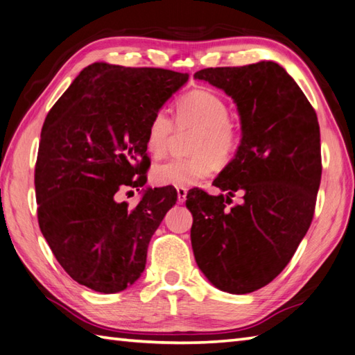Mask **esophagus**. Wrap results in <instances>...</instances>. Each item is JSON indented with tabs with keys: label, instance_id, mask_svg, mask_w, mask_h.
Returning <instances> with one entry per match:
<instances>
[{
	"label": "esophagus",
	"instance_id": "1",
	"mask_svg": "<svg viewBox=\"0 0 355 355\" xmlns=\"http://www.w3.org/2000/svg\"><path fill=\"white\" fill-rule=\"evenodd\" d=\"M186 196H187V189L186 187H177V198H178V202L183 204L186 201Z\"/></svg>",
	"mask_w": 355,
	"mask_h": 355
}]
</instances>
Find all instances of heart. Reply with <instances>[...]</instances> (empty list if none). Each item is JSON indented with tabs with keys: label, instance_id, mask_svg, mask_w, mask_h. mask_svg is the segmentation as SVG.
Instances as JSON below:
<instances>
[{
	"label": "heart",
	"instance_id": "b5f03b06",
	"mask_svg": "<svg viewBox=\"0 0 355 355\" xmlns=\"http://www.w3.org/2000/svg\"><path fill=\"white\" fill-rule=\"evenodd\" d=\"M178 130L195 128L189 151L191 157L174 159L154 166L151 180L160 187L195 186L213 174L218 164L234 157L241 135L230 121V109L220 96L207 89H195L177 104ZM175 133V123L163 110L154 113L148 122L145 145L153 157L166 154Z\"/></svg>",
	"mask_w": 355,
	"mask_h": 355
}]
</instances>
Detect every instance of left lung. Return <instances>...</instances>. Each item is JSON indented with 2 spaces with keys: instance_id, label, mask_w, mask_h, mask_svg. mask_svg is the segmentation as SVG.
<instances>
[{
  "instance_id": "8db88e82",
  "label": "left lung",
  "mask_w": 355,
  "mask_h": 355,
  "mask_svg": "<svg viewBox=\"0 0 355 355\" xmlns=\"http://www.w3.org/2000/svg\"><path fill=\"white\" fill-rule=\"evenodd\" d=\"M233 98L242 139L213 184L187 193L198 268L218 289L243 295L269 284L306 236L322 174L316 112L275 62L195 72ZM236 191L244 202L226 207Z\"/></svg>"
}]
</instances>
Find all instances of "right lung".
Wrapping results in <instances>:
<instances>
[{
  "label": "right lung",
  "instance_id": "1",
  "mask_svg": "<svg viewBox=\"0 0 355 355\" xmlns=\"http://www.w3.org/2000/svg\"><path fill=\"white\" fill-rule=\"evenodd\" d=\"M187 80L162 68L94 63L46 114L35 169L39 227L78 284L116 293L142 275L177 192L146 187L135 209L114 195L145 186L148 122Z\"/></svg>",
  "mask_w": 355,
  "mask_h": 355
}]
</instances>
